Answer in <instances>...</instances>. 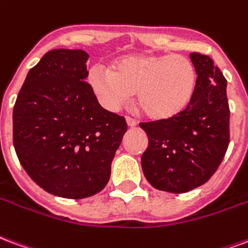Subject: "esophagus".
<instances>
[{"label":"esophagus","instance_id":"esophagus-1","mask_svg":"<svg viewBox=\"0 0 248 248\" xmlns=\"http://www.w3.org/2000/svg\"><path fill=\"white\" fill-rule=\"evenodd\" d=\"M125 120H126V124H128V125H129V126L137 125V120H135L133 117L126 116V117H125Z\"/></svg>","mask_w":248,"mask_h":248}]
</instances>
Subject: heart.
<instances>
[{
	"instance_id": "heart-1",
	"label": "heart",
	"mask_w": 248,
	"mask_h": 248,
	"mask_svg": "<svg viewBox=\"0 0 248 248\" xmlns=\"http://www.w3.org/2000/svg\"><path fill=\"white\" fill-rule=\"evenodd\" d=\"M196 78L193 62L181 54L131 55L115 63L112 71H90L92 88L107 106L117 108L137 93L140 109L155 120L170 119L187 106Z\"/></svg>"
}]
</instances>
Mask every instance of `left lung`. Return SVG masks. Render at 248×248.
<instances>
[{
	"label": "left lung",
	"mask_w": 248,
	"mask_h": 248,
	"mask_svg": "<svg viewBox=\"0 0 248 248\" xmlns=\"http://www.w3.org/2000/svg\"><path fill=\"white\" fill-rule=\"evenodd\" d=\"M197 80L189 104L176 116L140 123L149 137L144 176L155 189L186 193L216 173L230 144L227 80L210 57L191 52Z\"/></svg>",
	"instance_id": "left-lung-1"
}]
</instances>
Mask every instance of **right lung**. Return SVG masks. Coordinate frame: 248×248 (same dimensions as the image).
<instances>
[{"label":"right lung","mask_w":248,"mask_h":248,"mask_svg":"<svg viewBox=\"0 0 248 248\" xmlns=\"http://www.w3.org/2000/svg\"><path fill=\"white\" fill-rule=\"evenodd\" d=\"M88 58L83 50L45 54L13 109V144L23 169L43 190L71 200L103 190L128 129L86 82Z\"/></svg>","instance_id":"right-lung-1"}]
</instances>
